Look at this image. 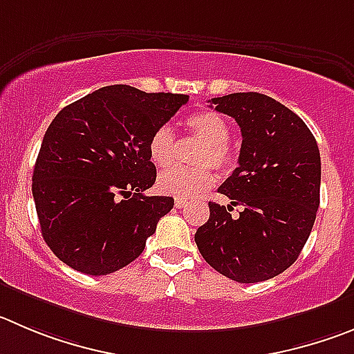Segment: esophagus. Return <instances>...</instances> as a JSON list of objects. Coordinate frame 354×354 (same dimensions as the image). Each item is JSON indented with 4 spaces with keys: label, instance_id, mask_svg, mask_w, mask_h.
I'll use <instances>...</instances> for the list:
<instances>
[{
    "label": "esophagus",
    "instance_id": "esophagus-1",
    "mask_svg": "<svg viewBox=\"0 0 354 354\" xmlns=\"http://www.w3.org/2000/svg\"><path fill=\"white\" fill-rule=\"evenodd\" d=\"M185 204H187V201H183V199H176V201H174V206H176L178 209H181V207H183Z\"/></svg>",
    "mask_w": 354,
    "mask_h": 354
}]
</instances>
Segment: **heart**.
Listing matches in <instances>:
<instances>
[{"label":"heart","mask_w":354,"mask_h":354,"mask_svg":"<svg viewBox=\"0 0 354 354\" xmlns=\"http://www.w3.org/2000/svg\"><path fill=\"white\" fill-rule=\"evenodd\" d=\"M187 127L204 141V147H201L196 158L197 164L203 167L187 169L173 166L160 173L157 181L162 192L183 199L206 192L214 183L213 171L206 166L229 171L236 164V153L229 145V122L222 115L213 110L197 111L187 118ZM174 148L176 141L173 131L169 127H158L148 140V157L157 167H166L173 162Z\"/></svg>","instance_id":"heart-1"}]
</instances>
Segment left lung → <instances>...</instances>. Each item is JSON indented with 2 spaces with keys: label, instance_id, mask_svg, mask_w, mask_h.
<instances>
[{
  "label": "left lung",
  "instance_id": "left-lung-1",
  "mask_svg": "<svg viewBox=\"0 0 354 354\" xmlns=\"http://www.w3.org/2000/svg\"><path fill=\"white\" fill-rule=\"evenodd\" d=\"M241 127L239 167L218 188L243 211L209 203L196 232L203 259L237 283H259L288 269L311 234L319 206L322 158L302 118L259 92L213 97Z\"/></svg>",
  "mask_w": 354,
  "mask_h": 354
}]
</instances>
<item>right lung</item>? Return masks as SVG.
<instances>
[{"instance_id":"add662e5","label":"right lung","mask_w":354,"mask_h":354,"mask_svg":"<svg viewBox=\"0 0 354 354\" xmlns=\"http://www.w3.org/2000/svg\"><path fill=\"white\" fill-rule=\"evenodd\" d=\"M188 101L185 94L102 87L62 108L32 171L41 236L54 255L106 276L143 253L173 197L145 196L157 169L148 140Z\"/></svg>"}]
</instances>
